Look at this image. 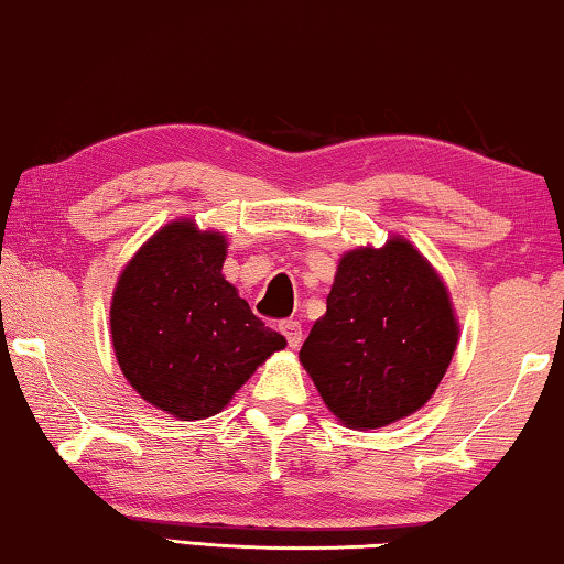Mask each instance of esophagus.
Instances as JSON below:
<instances>
[{"label": "esophagus", "instance_id": "obj_1", "mask_svg": "<svg viewBox=\"0 0 564 564\" xmlns=\"http://www.w3.org/2000/svg\"><path fill=\"white\" fill-rule=\"evenodd\" d=\"M280 330L284 334V338H288V344L292 346V349H297L300 344H303V326H300L297 321H282L280 323Z\"/></svg>", "mask_w": 564, "mask_h": 564}]
</instances>
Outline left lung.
<instances>
[{
    "instance_id": "obj_1",
    "label": "left lung",
    "mask_w": 564,
    "mask_h": 564,
    "mask_svg": "<svg viewBox=\"0 0 564 564\" xmlns=\"http://www.w3.org/2000/svg\"><path fill=\"white\" fill-rule=\"evenodd\" d=\"M457 346L444 282L411 243L357 249L338 261L326 315L300 349L323 403L351 429L419 411Z\"/></svg>"
}]
</instances>
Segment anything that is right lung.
Returning a JSON list of instances; mask_svg holds the SVG:
<instances>
[{"instance_id":"obj_1","label":"right lung","mask_w":564,"mask_h":564,"mask_svg":"<svg viewBox=\"0 0 564 564\" xmlns=\"http://www.w3.org/2000/svg\"><path fill=\"white\" fill-rule=\"evenodd\" d=\"M226 236L180 220L161 228L120 274L115 357L143 400L182 421L223 411L284 336L251 313L220 274Z\"/></svg>"}]
</instances>
